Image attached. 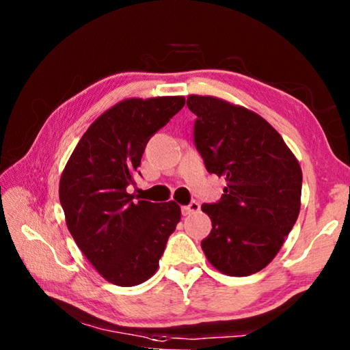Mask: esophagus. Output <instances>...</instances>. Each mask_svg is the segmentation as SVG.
I'll return each instance as SVG.
<instances>
[{
  "label": "esophagus",
  "instance_id": "esophagus-1",
  "mask_svg": "<svg viewBox=\"0 0 350 350\" xmlns=\"http://www.w3.org/2000/svg\"><path fill=\"white\" fill-rule=\"evenodd\" d=\"M199 208H200L199 202H196V200H193V202H189L188 205H183V206H182V215H183V216L193 215V213L199 211Z\"/></svg>",
  "mask_w": 350,
  "mask_h": 350
}]
</instances>
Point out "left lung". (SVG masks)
<instances>
[{"mask_svg":"<svg viewBox=\"0 0 350 350\" xmlns=\"http://www.w3.org/2000/svg\"><path fill=\"white\" fill-rule=\"evenodd\" d=\"M194 145L208 173L225 177L221 200L204 204L211 232L202 250L213 267L248 276L281 250L301 208L303 173L280 133L256 112L210 96H188Z\"/></svg>","mask_w":350,"mask_h":350,"instance_id":"1","label":"left lung"}]
</instances>
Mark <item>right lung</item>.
<instances>
[{
    "label": "right lung",
    "instance_id": "add662e5",
    "mask_svg": "<svg viewBox=\"0 0 350 350\" xmlns=\"http://www.w3.org/2000/svg\"><path fill=\"white\" fill-rule=\"evenodd\" d=\"M183 105L182 96L118 102L88 128L63 170L60 202L69 232L94 269L116 286L150 280L180 221L173 200H134L126 187L134 185L148 140Z\"/></svg>",
    "mask_w": 350,
    "mask_h": 350
}]
</instances>
